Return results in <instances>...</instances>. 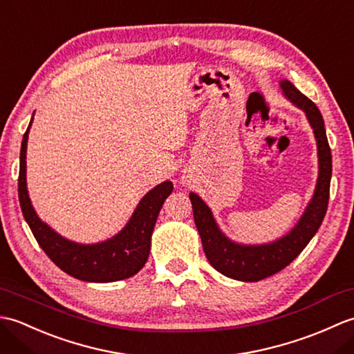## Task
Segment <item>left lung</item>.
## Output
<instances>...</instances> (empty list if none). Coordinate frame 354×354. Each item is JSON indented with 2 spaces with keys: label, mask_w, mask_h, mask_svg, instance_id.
Masks as SVG:
<instances>
[{
  "label": "left lung",
  "mask_w": 354,
  "mask_h": 354,
  "mask_svg": "<svg viewBox=\"0 0 354 354\" xmlns=\"http://www.w3.org/2000/svg\"><path fill=\"white\" fill-rule=\"evenodd\" d=\"M280 85L284 95L306 112L318 142L319 176L317 189H315L310 204L307 205L297 227L288 236L272 243L259 246L239 245L222 234L221 230L217 228L212 209L205 205V202L198 194L190 193L194 223H196L208 261L221 274L240 281H260L263 278L280 272L281 269L295 260L312 237L317 234L328 205L330 179H332V152H330L326 135L324 120H322L317 104L299 93L289 80H281Z\"/></svg>",
  "instance_id": "left-lung-1"
}]
</instances>
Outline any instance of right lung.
<instances>
[{
	"mask_svg": "<svg viewBox=\"0 0 354 354\" xmlns=\"http://www.w3.org/2000/svg\"><path fill=\"white\" fill-rule=\"evenodd\" d=\"M30 126L32 122L22 137L21 145L18 194L22 214L36 242L57 268L82 281L111 283L137 274L147 261L150 237H152L156 217L160 214L165 198L171 193L173 184L165 181L150 190L140 201L129 223L115 237L95 245L70 242L53 231L48 225H45L37 217L30 202L26 184V152Z\"/></svg>",
	"mask_w": 354,
	"mask_h": 354,
	"instance_id": "add662e5",
	"label": "right lung"
}]
</instances>
